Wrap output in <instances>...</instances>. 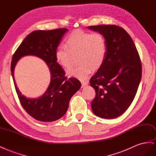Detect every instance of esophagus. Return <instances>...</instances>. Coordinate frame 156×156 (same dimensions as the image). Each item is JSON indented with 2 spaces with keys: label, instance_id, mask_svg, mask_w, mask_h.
Returning <instances> with one entry per match:
<instances>
[{
  "label": "esophagus",
  "instance_id": "esophagus-1",
  "mask_svg": "<svg viewBox=\"0 0 156 156\" xmlns=\"http://www.w3.org/2000/svg\"><path fill=\"white\" fill-rule=\"evenodd\" d=\"M81 83H82V87H86L87 85H88V83H87V82H85V81H83V80H82V81H81Z\"/></svg>",
  "mask_w": 156,
  "mask_h": 156
}]
</instances>
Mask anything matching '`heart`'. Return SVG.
Masks as SVG:
<instances>
[{
	"instance_id": "heart-1",
	"label": "heart",
	"mask_w": 156,
	"mask_h": 156,
	"mask_svg": "<svg viewBox=\"0 0 156 156\" xmlns=\"http://www.w3.org/2000/svg\"><path fill=\"white\" fill-rule=\"evenodd\" d=\"M106 52L107 44L103 35L76 30L65 39V47L56 49L54 56L57 63L64 69L71 67L73 58L78 56L80 65L69 69L67 75L84 80L89 76L92 69L97 70L102 66Z\"/></svg>"
}]
</instances>
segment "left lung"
Returning <instances> with one entry per match:
<instances>
[{
	"label": "left lung",
	"mask_w": 156,
	"mask_h": 156,
	"mask_svg": "<svg viewBox=\"0 0 156 156\" xmlns=\"http://www.w3.org/2000/svg\"><path fill=\"white\" fill-rule=\"evenodd\" d=\"M88 29L103 35L107 44L104 62L91 78L96 91L93 112L104 119L124 113L135 98L141 79V63L132 39L115 25H98Z\"/></svg>",
	"instance_id": "8db88e82"
}]
</instances>
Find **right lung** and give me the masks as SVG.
Instances as JSON below:
<instances>
[{"label":"right lung","instance_id":"1","mask_svg":"<svg viewBox=\"0 0 156 156\" xmlns=\"http://www.w3.org/2000/svg\"><path fill=\"white\" fill-rule=\"evenodd\" d=\"M67 31L66 28L34 31L23 40L12 58L11 72L20 102L25 111L39 121L52 122L62 118L67 111L71 97L81 87V83L78 79H67L64 70L55 59V51ZM27 55H34L43 59L51 73L48 88L38 98L24 96L20 92L14 80L16 65L20 58Z\"/></svg>","mask_w":156,"mask_h":156}]
</instances>
